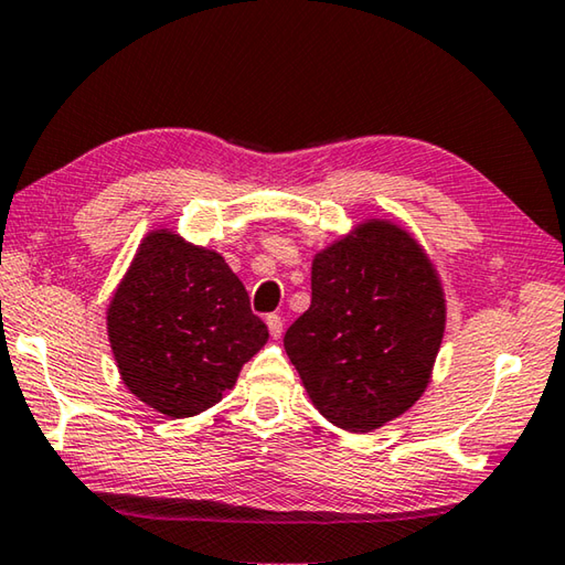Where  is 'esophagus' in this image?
Wrapping results in <instances>:
<instances>
[{
  "instance_id": "1",
  "label": "esophagus",
  "mask_w": 565,
  "mask_h": 565,
  "mask_svg": "<svg viewBox=\"0 0 565 565\" xmlns=\"http://www.w3.org/2000/svg\"><path fill=\"white\" fill-rule=\"evenodd\" d=\"M266 326H269V333H271V338H281V333H284V321H281V316H276V313L266 316Z\"/></svg>"
}]
</instances>
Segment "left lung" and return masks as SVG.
<instances>
[{
  "mask_svg": "<svg viewBox=\"0 0 565 565\" xmlns=\"http://www.w3.org/2000/svg\"><path fill=\"white\" fill-rule=\"evenodd\" d=\"M447 303L433 259L390 220L316 252L311 306L284 335L313 407L348 433L405 415L429 385Z\"/></svg>",
  "mask_w": 565,
  "mask_h": 565,
  "instance_id": "left-lung-1",
  "label": "left lung"
}]
</instances>
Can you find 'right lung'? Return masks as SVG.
Returning a JSON list of instances; mask_svg holds the SVG:
<instances>
[{
    "label": "right lung",
    "mask_w": 565,
    "mask_h": 565,
    "mask_svg": "<svg viewBox=\"0 0 565 565\" xmlns=\"http://www.w3.org/2000/svg\"><path fill=\"white\" fill-rule=\"evenodd\" d=\"M120 381L168 417L217 405L269 341L224 256L172 230L142 237L106 311Z\"/></svg>",
    "instance_id": "add662e5"
}]
</instances>
